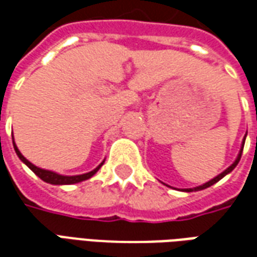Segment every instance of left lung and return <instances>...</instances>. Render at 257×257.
<instances>
[{
	"label": "left lung",
	"mask_w": 257,
	"mask_h": 257,
	"mask_svg": "<svg viewBox=\"0 0 257 257\" xmlns=\"http://www.w3.org/2000/svg\"><path fill=\"white\" fill-rule=\"evenodd\" d=\"M243 145H245V139H243L242 147H241V151H239V154H238L237 160H235V161H234V164H232L231 167H228V168H227V169H226V171H224V172H221L220 175H217V176H216L215 179H212V180H209V182H208V183L202 184V186H198V187H195V189H186V190H184V191H189V193H191V191H198V190L208 189V187H210V186H213V184H215V183H217V182H219V180H220L221 178H224V176H226L227 173H230V172H231L232 169H234V168L237 167V164H238V162H239V160H241V156H242V150H243Z\"/></svg>",
	"instance_id": "8db88e82"
}]
</instances>
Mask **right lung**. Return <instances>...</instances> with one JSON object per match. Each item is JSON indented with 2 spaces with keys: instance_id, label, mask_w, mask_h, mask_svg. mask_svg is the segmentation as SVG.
Returning <instances> with one entry per match:
<instances>
[{
  "instance_id": "right-lung-1",
  "label": "right lung",
  "mask_w": 257,
  "mask_h": 257,
  "mask_svg": "<svg viewBox=\"0 0 257 257\" xmlns=\"http://www.w3.org/2000/svg\"><path fill=\"white\" fill-rule=\"evenodd\" d=\"M14 147H15V151H16V154L19 157L22 161L25 162L27 167L30 168L33 172L36 173L37 176L40 179H42L44 182H47V183H51V184H74V183H79V182H82V180H86V179L92 178L93 175H95L100 167L103 165V162H101L99 167L93 169V171H90L88 173H84V175H78V176H63V175H58V173L55 172H51V171H45V169H41V168L36 167V165H33L29 160H26L25 157L22 156V153L19 151V149L16 147L14 142Z\"/></svg>"
}]
</instances>
